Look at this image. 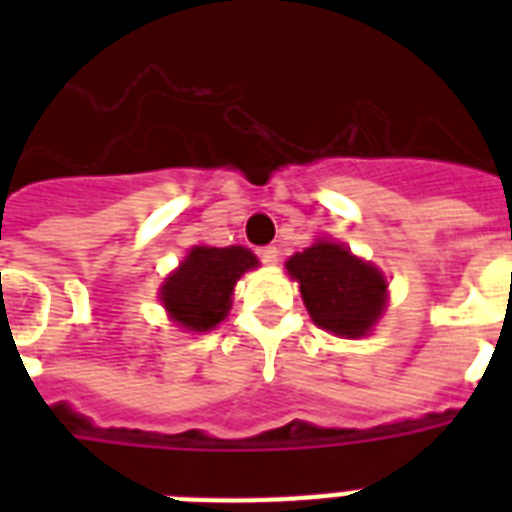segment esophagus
Masks as SVG:
<instances>
[{"mask_svg": "<svg viewBox=\"0 0 512 512\" xmlns=\"http://www.w3.org/2000/svg\"><path fill=\"white\" fill-rule=\"evenodd\" d=\"M257 257H260L265 265H276L279 263V247H273V244H268V247H260L257 249Z\"/></svg>", "mask_w": 512, "mask_h": 512, "instance_id": "obj_1", "label": "esophagus"}]
</instances>
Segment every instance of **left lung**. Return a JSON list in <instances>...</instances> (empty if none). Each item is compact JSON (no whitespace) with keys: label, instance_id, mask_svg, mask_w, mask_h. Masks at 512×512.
Returning a JSON list of instances; mask_svg holds the SVG:
<instances>
[{"label":"left lung","instance_id":"1","mask_svg":"<svg viewBox=\"0 0 512 512\" xmlns=\"http://www.w3.org/2000/svg\"><path fill=\"white\" fill-rule=\"evenodd\" d=\"M287 271L300 281L303 303L321 329L342 337L366 335L385 308V279L345 247L319 241L289 257Z\"/></svg>","mask_w":512,"mask_h":512}]
</instances>
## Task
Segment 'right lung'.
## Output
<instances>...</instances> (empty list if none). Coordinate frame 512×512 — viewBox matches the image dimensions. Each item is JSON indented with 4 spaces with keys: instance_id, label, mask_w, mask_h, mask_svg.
Instances as JSON below:
<instances>
[{
    "instance_id": "add662e5",
    "label": "right lung",
    "mask_w": 512,
    "mask_h": 512,
    "mask_svg": "<svg viewBox=\"0 0 512 512\" xmlns=\"http://www.w3.org/2000/svg\"><path fill=\"white\" fill-rule=\"evenodd\" d=\"M255 265L257 257L244 247H193L183 265L164 281V308L180 327L207 332L225 319L233 284Z\"/></svg>"
}]
</instances>
